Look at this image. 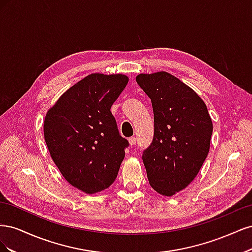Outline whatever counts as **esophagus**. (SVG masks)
<instances>
[{"label": "esophagus", "mask_w": 252, "mask_h": 252, "mask_svg": "<svg viewBox=\"0 0 252 252\" xmlns=\"http://www.w3.org/2000/svg\"><path fill=\"white\" fill-rule=\"evenodd\" d=\"M128 142H129V145H134L135 143H136V139L134 138V136H131V138H129V140H128Z\"/></svg>", "instance_id": "esophagus-1"}]
</instances>
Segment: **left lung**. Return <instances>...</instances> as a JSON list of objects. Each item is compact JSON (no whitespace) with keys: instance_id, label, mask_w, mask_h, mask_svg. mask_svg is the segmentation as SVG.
<instances>
[{"instance_id":"1","label":"left lung","mask_w":252,"mask_h":252,"mask_svg":"<svg viewBox=\"0 0 252 252\" xmlns=\"http://www.w3.org/2000/svg\"><path fill=\"white\" fill-rule=\"evenodd\" d=\"M136 83L151 100L155 134L143 162L150 186L174 195L199 173L210 148L212 121L193 89L166 71L140 73Z\"/></svg>"}]
</instances>
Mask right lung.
Segmentation results:
<instances>
[{"label": "right lung", "mask_w": 252, "mask_h": 252, "mask_svg": "<svg viewBox=\"0 0 252 252\" xmlns=\"http://www.w3.org/2000/svg\"><path fill=\"white\" fill-rule=\"evenodd\" d=\"M129 79L91 73L67 89L48 109L44 138L53 162L69 184L87 194L116 180L128 141L118 131L110 108Z\"/></svg>", "instance_id": "1"}]
</instances>
